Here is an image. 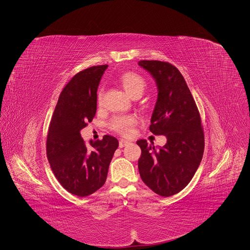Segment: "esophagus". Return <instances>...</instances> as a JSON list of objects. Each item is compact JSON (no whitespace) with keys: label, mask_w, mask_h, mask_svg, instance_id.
Returning a JSON list of instances; mask_svg holds the SVG:
<instances>
[{"label":"esophagus","mask_w":250,"mask_h":250,"mask_svg":"<svg viewBox=\"0 0 250 250\" xmlns=\"http://www.w3.org/2000/svg\"><path fill=\"white\" fill-rule=\"evenodd\" d=\"M128 144H129V142L126 141V140H125V139H121V140L119 141V147H120V148H124V147L127 146Z\"/></svg>","instance_id":"34e87169"}]
</instances>
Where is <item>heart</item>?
I'll list each match as a JSON object with an SVG mask.
<instances>
[{
  "label": "heart",
  "instance_id": "heart-1",
  "mask_svg": "<svg viewBox=\"0 0 250 250\" xmlns=\"http://www.w3.org/2000/svg\"><path fill=\"white\" fill-rule=\"evenodd\" d=\"M120 83L123 85L124 89L126 91V93L133 98L137 96L140 97L146 87L145 79L135 72L124 73L120 78ZM102 100L103 91L102 88H99L97 91V103L99 106L102 104ZM136 124L137 119L132 115L115 116L110 120L108 126L111 130L123 136H128L131 134Z\"/></svg>",
  "mask_w": 250,
  "mask_h": 250
}]
</instances>
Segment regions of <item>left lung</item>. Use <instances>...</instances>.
Segmentation results:
<instances>
[{"label": "left lung", "instance_id": "1", "mask_svg": "<svg viewBox=\"0 0 250 250\" xmlns=\"http://www.w3.org/2000/svg\"><path fill=\"white\" fill-rule=\"evenodd\" d=\"M138 64L154 77L159 90L150 131L167 138L160 149L145 139L137 141L141 148L138 169L142 181L153 192L170 197L189 184L203 159L205 133L201 115L174 65L159 60H142Z\"/></svg>", "mask_w": 250, "mask_h": 250}]
</instances>
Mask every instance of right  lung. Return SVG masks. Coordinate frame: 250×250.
I'll use <instances>...</instances> for the list:
<instances>
[{"mask_svg":"<svg viewBox=\"0 0 250 250\" xmlns=\"http://www.w3.org/2000/svg\"><path fill=\"white\" fill-rule=\"evenodd\" d=\"M108 65H97L77 73L60 93L46 137V157L51 170L69 193L86 197L100 189L119 146L117 138L86 144L81 129L96 113L97 87Z\"/></svg>","mask_w":250,"mask_h":250,"instance_id":"right-lung-1","label":"right lung"}]
</instances>
